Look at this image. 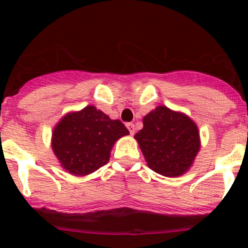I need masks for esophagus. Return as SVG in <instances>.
<instances>
[{
	"mask_svg": "<svg viewBox=\"0 0 248 248\" xmlns=\"http://www.w3.org/2000/svg\"><path fill=\"white\" fill-rule=\"evenodd\" d=\"M126 128L129 129V131H130L131 135L134 134V133H135V125L133 124V123H128V124H126Z\"/></svg>",
	"mask_w": 248,
	"mask_h": 248,
	"instance_id": "34e87169",
	"label": "esophagus"
}]
</instances>
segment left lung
<instances>
[{
    "label": "left lung",
    "mask_w": 248,
    "mask_h": 248,
    "mask_svg": "<svg viewBox=\"0 0 248 248\" xmlns=\"http://www.w3.org/2000/svg\"><path fill=\"white\" fill-rule=\"evenodd\" d=\"M135 134L148 166L164 176H180L191 166L200 149L198 126L185 114L157 107L143 119Z\"/></svg>",
    "instance_id": "left-lung-1"
}]
</instances>
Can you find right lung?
<instances>
[{
    "mask_svg": "<svg viewBox=\"0 0 248 248\" xmlns=\"http://www.w3.org/2000/svg\"><path fill=\"white\" fill-rule=\"evenodd\" d=\"M129 130L92 105L65 115L53 130L52 148L63 168L73 175H88L109 161L111 146Z\"/></svg>",
    "mask_w": 248,
    "mask_h": 248,
    "instance_id": "add662e5",
    "label": "right lung"
}]
</instances>
